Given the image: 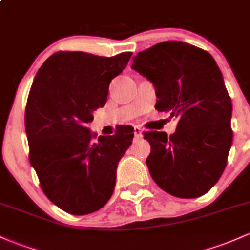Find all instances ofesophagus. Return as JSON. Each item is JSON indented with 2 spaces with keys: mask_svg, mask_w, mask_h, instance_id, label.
<instances>
[{
  "mask_svg": "<svg viewBox=\"0 0 250 250\" xmlns=\"http://www.w3.org/2000/svg\"><path fill=\"white\" fill-rule=\"evenodd\" d=\"M133 132H135V136L137 138H141L142 137V130L141 127H138V126H135V127H133Z\"/></svg>",
  "mask_w": 250,
  "mask_h": 250,
  "instance_id": "obj_1",
  "label": "esophagus"
}]
</instances>
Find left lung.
I'll return each mask as SVG.
<instances>
[{"label":"left lung","instance_id":"1","mask_svg":"<svg viewBox=\"0 0 250 250\" xmlns=\"http://www.w3.org/2000/svg\"><path fill=\"white\" fill-rule=\"evenodd\" d=\"M132 69L154 84L155 108L179 119L173 135L144 133L150 175L174 197H201L222 176L232 143L231 99L216 61L208 51L169 40L139 52Z\"/></svg>","mask_w":250,"mask_h":250}]
</instances>
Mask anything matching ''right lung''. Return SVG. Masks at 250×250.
I'll list each match as a JSON object with an SVG mask.
<instances>
[{
  "label": "right lung",
  "mask_w": 250,
  "mask_h": 250,
  "mask_svg": "<svg viewBox=\"0 0 250 250\" xmlns=\"http://www.w3.org/2000/svg\"><path fill=\"white\" fill-rule=\"evenodd\" d=\"M131 56L60 51L34 77L25 112L29 162L45 195L68 213L100 210L113 194L118 163L132 144L133 128L123 126L94 142L87 124L104 106L109 83Z\"/></svg>",
  "instance_id": "1"
}]
</instances>
